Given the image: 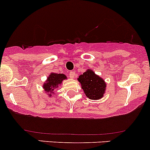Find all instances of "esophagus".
<instances>
[{
	"mask_svg": "<svg viewBox=\"0 0 150 150\" xmlns=\"http://www.w3.org/2000/svg\"><path fill=\"white\" fill-rule=\"evenodd\" d=\"M69 76H70L71 79H74L75 77V76H76L75 72L74 71H71L69 72Z\"/></svg>",
	"mask_w": 150,
	"mask_h": 150,
	"instance_id": "34e87169",
	"label": "esophagus"
}]
</instances>
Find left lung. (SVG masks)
<instances>
[{
    "mask_svg": "<svg viewBox=\"0 0 150 150\" xmlns=\"http://www.w3.org/2000/svg\"><path fill=\"white\" fill-rule=\"evenodd\" d=\"M78 81L81 83L86 96L90 100H99L104 95L106 83L91 69H88L83 74L80 75Z\"/></svg>",
    "mask_w": 150,
    "mask_h": 150,
    "instance_id": "8db88e82",
    "label": "left lung"
}]
</instances>
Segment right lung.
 <instances>
[{
    "instance_id": "add662e5",
    "label": "right lung",
    "mask_w": 150,
    "mask_h": 150,
    "mask_svg": "<svg viewBox=\"0 0 150 150\" xmlns=\"http://www.w3.org/2000/svg\"><path fill=\"white\" fill-rule=\"evenodd\" d=\"M66 79L67 77L64 74L51 73L43 84V89L45 92L48 93L49 96L51 97L52 94L54 93V89L58 87L62 83L63 80Z\"/></svg>"
}]
</instances>
